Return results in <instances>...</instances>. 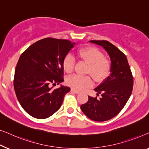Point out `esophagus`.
Segmentation results:
<instances>
[{"instance_id":"1","label":"esophagus","mask_w":149,"mask_h":149,"mask_svg":"<svg viewBox=\"0 0 149 149\" xmlns=\"http://www.w3.org/2000/svg\"><path fill=\"white\" fill-rule=\"evenodd\" d=\"M71 91H72V93H75V94H79V91H76V90H75V89H74V88L71 89Z\"/></svg>"}]
</instances>
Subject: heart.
<instances>
[{
    "mask_svg": "<svg viewBox=\"0 0 149 149\" xmlns=\"http://www.w3.org/2000/svg\"><path fill=\"white\" fill-rule=\"evenodd\" d=\"M79 58L86 63L88 64L87 73L91 74L96 81H100L106 78L109 74L111 65L107 59L99 50L94 47H85L78 52ZM75 58L69 54L63 60V69L67 73L70 74L73 72L75 66ZM68 84L77 91H83L91 87L93 84L91 77L89 75L81 76L73 75L67 79Z\"/></svg>",
    "mask_w": 149,
    "mask_h": 149,
    "instance_id": "obj_1",
    "label": "heart"
}]
</instances>
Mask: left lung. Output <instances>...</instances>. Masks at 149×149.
<instances>
[{
  "instance_id": "8db88e82",
  "label": "left lung",
  "mask_w": 149,
  "mask_h": 149,
  "mask_svg": "<svg viewBox=\"0 0 149 149\" xmlns=\"http://www.w3.org/2000/svg\"><path fill=\"white\" fill-rule=\"evenodd\" d=\"M102 47L111 59L110 75L95 88L100 99L88 96V100L81 104L82 112L96 121H104L116 116L124 107L133 88V76L126 56L107 40H91Z\"/></svg>"
}]
</instances>
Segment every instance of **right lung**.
<instances>
[{"instance_id":"right-lung-1","label":"right lung","mask_w":149,"mask_h":149,"mask_svg":"<svg viewBox=\"0 0 149 149\" xmlns=\"http://www.w3.org/2000/svg\"><path fill=\"white\" fill-rule=\"evenodd\" d=\"M75 43L47 38L29 47L19 58L14 88L23 109L31 116L46 119L59 109L70 88L51 85L64 81L63 60Z\"/></svg>"}]
</instances>
